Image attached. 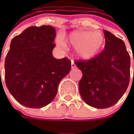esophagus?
<instances>
[{
	"instance_id": "obj_1",
	"label": "esophagus",
	"mask_w": 134,
	"mask_h": 134,
	"mask_svg": "<svg viewBox=\"0 0 134 134\" xmlns=\"http://www.w3.org/2000/svg\"><path fill=\"white\" fill-rule=\"evenodd\" d=\"M71 69H75V68H76V65L75 64V63H74L73 60H71Z\"/></svg>"
}]
</instances>
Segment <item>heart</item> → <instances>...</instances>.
<instances>
[{
	"label": "heart",
	"mask_w": 134,
	"mask_h": 134,
	"mask_svg": "<svg viewBox=\"0 0 134 134\" xmlns=\"http://www.w3.org/2000/svg\"><path fill=\"white\" fill-rule=\"evenodd\" d=\"M67 42L75 48L76 54L79 58L90 59L96 57L104 48L105 37L100 32L75 30L69 35Z\"/></svg>",
	"instance_id": "b5f03b06"
}]
</instances>
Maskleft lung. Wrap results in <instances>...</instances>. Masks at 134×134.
Listing matches in <instances>:
<instances>
[{
  "instance_id": "left-lung-1",
  "label": "left lung",
  "mask_w": 134,
  "mask_h": 134,
  "mask_svg": "<svg viewBox=\"0 0 134 134\" xmlns=\"http://www.w3.org/2000/svg\"><path fill=\"white\" fill-rule=\"evenodd\" d=\"M104 50L90 60L75 63L83 74L79 81L82 99L99 109L116 104L130 81L131 58L124 42L107 30H104Z\"/></svg>"
}]
</instances>
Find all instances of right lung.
Listing matches in <instances>:
<instances>
[{
	"label": "right lung",
	"instance_id": "right-lung-1",
	"mask_svg": "<svg viewBox=\"0 0 134 134\" xmlns=\"http://www.w3.org/2000/svg\"><path fill=\"white\" fill-rule=\"evenodd\" d=\"M55 36L52 26H33L11 41L5 59V81L13 98L23 106L48 105L57 95L59 82L69 73V59H56L52 54Z\"/></svg>",
	"mask_w": 134,
	"mask_h": 134
}]
</instances>
